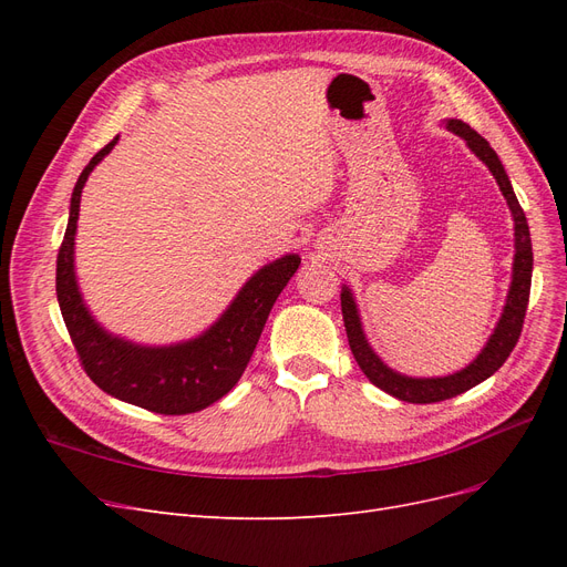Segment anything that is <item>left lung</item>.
<instances>
[{
    "mask_svg": "<svg viewBox=\"0 0 567 567\" xmlns=\"http://www.w3.org/2000/svg\"><path fill=\"white\" fill-rule=\"evenodd\" d=\"M447 127L454 134L466 140L468 148L489 167V173L494 175L496 184H499L502 194L511 208L513 221H516V257H513V281H511L504 315H502L499 323H496V329L485 346V350L477 354L473 364H468L458 373L444 375V379H409V375H402L398 371L388 369L369 348V342L362 331V323H359L357 305L352 300L350 288L342 290L340 293L342 321H346L350 350L357 359L359 369L364 371V375L375 388H381L388 394H392V398H398L402 402H411V404H433V402L456 398V394L466 392V390L475 388L477 383L489 379L494 371H499L520 338L527 302H529V286H532L529 227H527V219H525L520 203H518L516 194H513V186L508 182V175H506L499 156H496L494 148L487 144V140H483V136H480L475 130H471V125L463 123V120H447Z\"/></svg>",
    "mask_w": 567,
    "mask_h": 567,
    "instance_id": "8db88e82",
    "label": "left lung"
}]
</instances>
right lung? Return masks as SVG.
Here are the masks:
<instances>
[{
    "mask_svg": "<svg viewBox=\"0 0 567 567\" xmlns=\"http://www.w3.org/2000/svg\"><path fill=\"white\" fill-rule=\"evenodd\" d=\"M115 142L117 136L96 153L90 165L82 169L73 188L71 217H68L56 257V296L61 315L75 346L80 367L101 390L134 406L156 411V414H194V411L225 398L241 379L274 302L300 267V257L286 255L262 267L241 288V293L236 296L221 319L196 340L169 348H140L127 340L113 338L92 319L80 298L73 269V246L82 186Z\"/></svg>",
    "mask_w": 567,
    "mask_h": 567,
    "instance_id": "obj_1",
    "label": "right lung"
}]
</instances>
